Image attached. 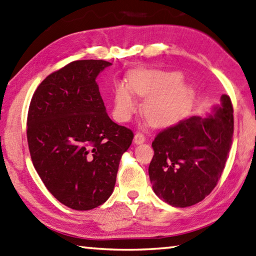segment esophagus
<instances>
[{"mask_svg":"<svg viewBox=\"0 0 256 256\" xmlns=\"http://www.w3.org/2000/svg\"><path fill=\"white\" fill-rule=\"evenodd\" d=\"M143 142H145V136L144 134L142 133H136L134 135V143L135 144H142Z\"/></svg>","mask_w":256,"mask_h":256,"instance_id":"esophagus-1","label":"esophagus"}]
</instances>
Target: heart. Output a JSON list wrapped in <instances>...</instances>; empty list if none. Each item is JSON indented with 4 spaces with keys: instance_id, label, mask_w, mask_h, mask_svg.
<instances>
[{
    "instance_id": "obj_1",
    "label": "heart",
    "mask_w": 256,
    "mask_h": 256,
    "mask_svg": "<svg viewBox=\"0 0 256 256\" xmlns=\"http://www.w3.org/2000/svg\"><path fill=\"white\" fill-rule=\"evenodd\" d=\"M182 74L153 70H138L128 76V86L118 83L114 91V115L120 122H128L136 112L134 93L148 96L144 114L155 126L165 128L185 118L191 104V90L183 84Z\"/></svg>"
}]
</instances>
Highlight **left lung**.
I'll return each instance as SVG.
<instances>
[{
	"label": "left lung",
	"instance_id": "8db88e82",
	"mask_svg": "<svg viewBox=\"0 0 256 256\" xmlns=\"http://www.w3.org/2000/svg\"><path fill=\"white\" fill-rule=\"evenodd\" d=\"M233 131L232 102L223 94L213 115L185 118L160 132L148 166L154 193L175 208L201 202L221 178Z\"/></svg>",
	"mask_w": 256,
	"mask_h": 256
}]
</instances>
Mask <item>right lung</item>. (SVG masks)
Instances as JSON below:
<instances>
[{
  "label": "right lung",
  "mask_w": 256,
  "mask_h": 256,
  "mask_svg": "<svg viewBox=\"0 0 256 256\" xmlns=\"http://www.w3.org/2000/svg\"><path fill=\"white\" fill-rule=\"evenodd\" d=\"M110 65L68 63L43 80L30 103L26 136L34 168L50 193L76 211L111 196L120 160L134 136L108 118L95 81Z\"/></svg>",
  "instance_id": "obj_1"
}]
</instances>
